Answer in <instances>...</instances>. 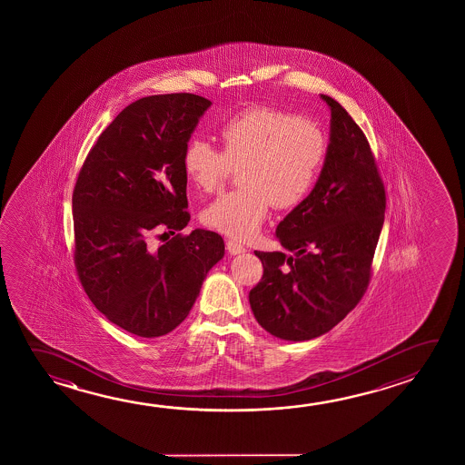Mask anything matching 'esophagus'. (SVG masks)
<instances>
[{"label": "esophagus", "instance_id": "34e87169", "mask_svg": "<svg viewBox=\"0 0 465 465\" xmlns=\"http://www.w3.org/2000/svg\"><path fill=\"white\" fill-rule=\"evenodd\" d=\"M227 250H229L232 256H236V254H242V252H248V250L244 248L243 244L238 243L236 240H227Z\"/></svg>", "mask_w": 465, "mask_h": 465}]
</instances>
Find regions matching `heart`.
I'll return each mask as SVG.
<instances>
[{"label":"heart","instance_id":"heart-1","mask_svg":"<svg viewBox=\"0 0 465 465\" xmlns=\"http://www.w3.org/2000/svg\"><path fill=\"white\" fill-rule=\"evenodd\" d=\"M223 153L204 137L184 145L183 170L203 193L219 190L232 167H240L243 188L215 199L201 213L209 229L252 238L274 204L297 207L310 194L328 155V136L320 124L271 107L248 108L221 126Z\"/></svg>","mask_w":465,"mask_h":465}]
</instances>
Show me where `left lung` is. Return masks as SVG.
<instances>
[{
  "mask_svg": "<svg viewBox=\"0 0 465 465\" xmlns=\"http://www.w3.org/2000/svg\"><path fill=\"white\" fill-rule=\"evenodd\" d=\"M331 110L328 155L312 193L275 229L292 252H254L264 274L250 292L259 326L282 341L326 334L363 297L384 223L386 194L363 131L345 108Z\"/></svg>",
  "mask_w": 465,
  "mask_h": 465,
  "instance_id": "8db88e82",
  "label": "left lung"
}]
</instances>
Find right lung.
<instances>
[{
	"label": "right lung",
	"instance_id": "obj_1",
	"mask_svg": "<svg viewBox=\"0 0 465 465\" xmlns=\"http://www.w3.org/2000/svg\"><path fill=\"white\" fill-rule=\"evenodd\" d=\"M211 105L194 94L133 102L100 134L74 186L81 283L110 322L139 337H160L182 324L225 254L222 236L204 229L157 250L147 244L153 229L175 233L190 222L182 157Z\"/></svg>",
	"mask_w": 465,
	"mask_h": 465
}]
</instances>
